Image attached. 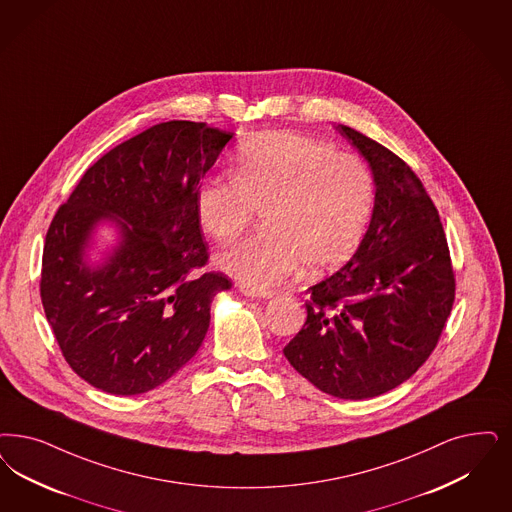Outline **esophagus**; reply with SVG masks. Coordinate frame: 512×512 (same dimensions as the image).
Masks as SVG:
<instances>
[{
  "mask_svg": "<svg viewBox=\"0 0 512 512\" xmlns=\"http://www.w3.org/2000/svg\"><path fill=\"white\" fill-rule=\"evenodd\" d=\"M240 291L249 297V299H266V297H270V291H265V289H249V287H240Z\"/></svg>",
  "mask_w": 512,
  "mask_h": 512,
  "instance_id": "34e87169",
  "label": "esophagus"
}]
</instances>
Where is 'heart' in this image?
Instances as JSON below:
<instances>
[{
    "instance_id": "obj_1",
    "label": "heart",
    "mask_w": 512,
    "mask_h": 512,
    "mask_svg": "<svg viewBox=\"0 0 512 512\" xmlns=\"http://www.w3.org/2000/svg\"><path fill=\"white\" fill-rule=\"evenodd\" d=\"M374 210L369 166L325 141L293 132L247 140L232 177L210 176L196 193V217L219 244L240 236L255 212L263 232L219 255V265L249 289H268L300 263L310 274L344 265L359 247Z\"/></svg>"
}]
</instances>
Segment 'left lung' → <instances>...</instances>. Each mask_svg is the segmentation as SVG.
Listing matches in <instances>:
<instances>
[{"instance_id": "left-lung-1", "label": "left lung", "mask_w": 512, "mask_h": 512, "mask_svg": "<svg viewBox=\"0 0 512 512\" xmlns=\"http://www.w3.org/2000/svg\"><path fill=\"white\" fill-rule=\"evenodd\" d=\"M336 130L371 166V225L352 259L308 289V318L283 355L338 399L397 388L435 350L456 297L441 217L422 181L378 141Z\"/></svg>"}]
</instances>
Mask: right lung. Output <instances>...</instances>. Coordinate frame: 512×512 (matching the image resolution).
<instances>
[{
    "mask_svg": "<svg viewBox=\"0 0 512 512\" xmlns=\"http://www.w3.org/2000/svg\"><path fill=\"white\" fill-rule=\"evenodd\" d=\"M230 138L206 123L155 124L94 162L54 215L41 302L64 359L90 386L140 395L198 352L213 297L232 283L194 274L210 257L196 193ZM100 222L116 225L120 244L90 267Z\"/></svg>",
    "mask_w": 512,
    "mask_h": 512,
    "instance_id": "obj_1",
    "label": "right lung"
}]
</instances>
